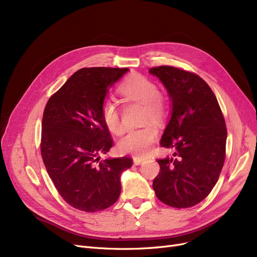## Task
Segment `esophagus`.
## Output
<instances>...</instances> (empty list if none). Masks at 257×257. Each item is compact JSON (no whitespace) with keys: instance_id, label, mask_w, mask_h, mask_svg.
<instances>
[{"instance_id":"obj_1","label":"esophagus","mask_w":257,"mask_h":257,"mask_svg":"<svg viewBox=\"0 0 257 257\" xmlns=\"http://www.w3.org/2000/svg\"><path fill=\"white\" fill-rule=\"evenodd\" d=\"M133 160H134V163L136 164V166H139V164H141L143 161H145V158H142V157H134V158H133Z\"/></svg>"}]
</instances>
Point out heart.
<instances>
[{
  "label": "heart",
  "mask_w": 257,
  "mask_h": 257,
  "mask_svg": "<svg viewBox=\"0 0 257 257\" xmlns=\"http://www.w3.org/2000/svg\"><path fill=\"white\" fill-rule=\"evenodd\" d=\"M119 95L124 102H138L145 105L143 122H161L167 114V105L158 85L142 75H133L120 84ZM101 117L111 134L119 135L123 130L120 112L114 100L105 98L101 103ZM157 130L152 124L127 131L118 142V149L125 154L145 155L157 138Z\"/></svg>",
  "instance_id": "b5f03b06"
}]
</instances>
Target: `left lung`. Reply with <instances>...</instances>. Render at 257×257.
Masks as SVG:
<instances>
[{"mask_svg":"<svg viewBox=\"0 0 257 257\" xmlns=\"http://www.w3.org/2000/svg\"><path fill=\"white\" fill-rule=\"evenodd\" d=\"M172 99V117L160 146L174 157L157 159L160 171L153 189L160 201L177 209L198 204L216 184L225 159L227 126L208 83L178 67H152Z\"/></svg>","mask_w":257,"mask_h":257,"instance_id":"left-lung-1","label":"left lung"}]
</instances>
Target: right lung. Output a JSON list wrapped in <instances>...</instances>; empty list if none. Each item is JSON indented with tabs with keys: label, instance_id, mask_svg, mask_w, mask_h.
<instances>
[{
	"label": "right lung",
	"instance_id": "1",
	"mask_svg": "<svg viewBox=\"0 0 257 257\" xmlns=\"http://www.w3.org/2000/svg\"><path fill=\"white\" fill-rule=\"evenodd\" d=\"M128 68H81L50 96L44 108L41 155L59 194L73 208L94 213L120 196L130 157L100 160L112 147L101 117L107 88Z\"/></svg>",
	"mask_w": 257,
	"mask_h": 257
}]
</instances>
